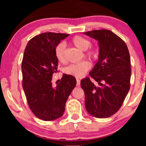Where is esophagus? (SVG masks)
<instances>
[{
    "label": "esophagus",
    "mask_w": 146,
    "mask_h": 146,
    "mask_svg": "<svg viewBox=\"0 0 146 146\" xmlns=\"http://www.w3.org/2000/svg\"><path fill=\"white\" fill-rule=\"evenodd\" d=\"M80 85V80L78 79V78H77V79H76V86H77V87H79Z\"/></svg>",
    "instance_id": "1"
}]
</instances>
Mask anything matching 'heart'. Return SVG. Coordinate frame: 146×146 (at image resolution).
<instances>
[{
    "mask_svg": "<svg viewBox=\"0 0 146 146\" xmlns=\"http://www.w3.org/2000/svg\"><path fill=\"white\" fill-rule=\"evenodd\" d=\"M72 43L78 49L84 50V56L90 59L94 60L98 57V52L96 48L90 47L91 42L88 39L83 36L76 35L72 39ZM54 55L56 59L61 63H66V45L63 42H61L56 46L54 48ZM91 68V63L88 61L84 60L77 63L70 65L66 68V72L76 78L83 77L86 72Z\"/></svg>",
    "mask_w": 146,
    "mask_h": 146,
    "instance_id": "1",
    "label": "heart"
}]
</instances>
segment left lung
Masks as SVG:
<instances>
[{
    "label": "left lung",
    "instance_id": "obj_1",
    "mask_svg": "<svg viewBox=\"0 0 146 146\" xmlns=\"http://www.w3.org/2000/svg\"><path fill=\"white\" fill-rule=\"evenodd\" d=\"M99 43L98 61L90 72L91 78L80 81L85 96V105L91 115L109 117L122 105L131 87V57L126 43L109 30L84 33Z\"/></svg>",
    "mask_w": 146,
    "mask_h": 146
}]
</instances>
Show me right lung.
Listing matches in <instances>:
<instances>
[{"label": "right lung", "instance_id": "add662e5", "mask_svg": "<svg viewBox=\"0 0 146 146\" xmlns=\"http://www.w3.org/2000/svg\"><path fill=\"white\" fill-rule=\"evenodd\" d=\"M65 33H44L29 41L22 61V87L30 109L37 117L51 121L63 115L68 96L76 85L75 77L63 74L55 87L52 76L57 72L54 48Z\"/></svg>", "mask_w": 146, "mask_h": 146}]
</instances>
